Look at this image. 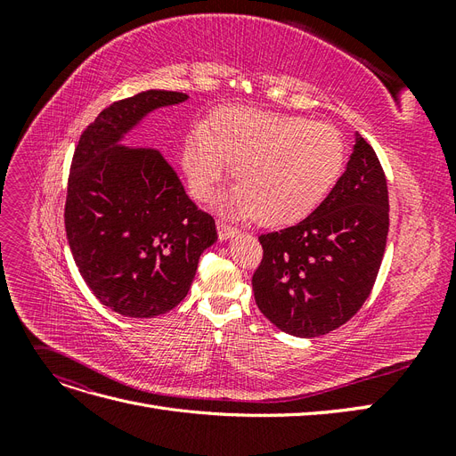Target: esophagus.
Here are the masks:
<instances>
[{"mask_svg": "<svg viewBox=\"0 0 456 456\" xmlns=\"http://www.w3.org/2000/svg\"><path fill=\"white\" fill-rule=\"evenodd\" d=\"M216 232H218V238H220V240H228V238H232V236H236L238 228L228 224V223H224V220H216Z\"/></svg>", "mask_w": 456, "mask_h": 456, "instance_id": "esophagus-1", "label": "esophagus"}]
</instances>
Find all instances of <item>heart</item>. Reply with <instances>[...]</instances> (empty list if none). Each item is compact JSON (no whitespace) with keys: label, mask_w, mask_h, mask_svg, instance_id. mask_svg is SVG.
I'll list each match as a JSON object with an SVG mask.
<instances>
[{"label":"heart","mask_w":456,"mask_h":456,"mask_svg":"<svg viewBox=\"0 0 456 456\" xmlns=\"http://www.w3.org/2000/svg\"><path fill=\"white\" fill-rule=\"evenodd\" d=\"M346 161L338 129L305 116L223 108L207 131L194 129L183 167L198 200H209L233 165L238 188L230 198L241 216L266 226L300 223L323 203Z\"/></svg>","instance_id":"b5f03b06"}]
</instances>
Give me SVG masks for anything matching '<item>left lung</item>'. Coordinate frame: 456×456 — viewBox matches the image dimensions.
I'll return each mask as SVG.
<instances>
[{
	"instance_id": "obj_1",
	"label": "left lung",
	"mask_w": 456,
	"mask_h": 456,
	"mask_svg": "<svg viewBox=\"0 0 456 456\" xmlns=\"http://www.w3.org/2000/svg\"><path fill=\"white\" fill-rule=\"evenodd\" d=\"M388 215L382 165L357 134L348 167L323 203L302 223L258 238L262 260L251 281L258 310L302 338L346 323L375 285Z\"/></svg>"
}]
</instances>
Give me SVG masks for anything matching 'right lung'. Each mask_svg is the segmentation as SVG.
I'll return each mask as SVG.
<instances>
[{
    "label": "right lung",
    "instance_id": "add662e5",
    "mask_svg": "<svg viewBox=\"0 0 456 456\" xmlns=\"http://www.w3.org/2000/svg\"><path fill=\"white\" fill-rule=\"evenodd\" d=\"M188 94L142 91L116 101L81 133L68 175L64 226L76 266L104 306L129 317L173 310L200 255L216 241L215 218L198 209L159 150L118 141L154 108Z\"/></svg>",
    "mask_w": 456,
    "mask_h": 456
}]
</instances>
